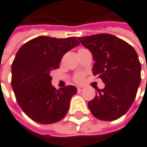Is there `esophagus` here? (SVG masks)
<instances>
[{
  "label": "esophagus",
  "mask_w": 147,
  "mask_h": 147,
  "mask_svg": "<svg viewBox=\"0 0 147 147\" xmlns=\"http://www.w3.org/2000/svg\"><path fill=\"white\" fill-rule=\"evenodd\" d=\"M84 86H78V92H82V91H84Z\"/></svg>",
  "instance_id": "34e87169"
}]
</instances>
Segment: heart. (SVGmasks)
I'll list each match as a JSON object with an SVG mask.
<instances>
[{
	"label": "heart",
	"instance_id": "obj_1",
	"mask_svg": "<svg viewBox=\"0 0 147 147\" xmlns=\"http://www.w3.org/2000/svg\"><path fill=\"white\" fill-rule=\"evenodd\" d=\"M83 79H84V76H83L82 74H78V75H77L76 78H75V80H76L77 82H81Z\"/></svg>",
	"mask_w": 147,
	"mask_h": 147
}]
</instances>
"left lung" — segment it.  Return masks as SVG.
I'll use <instances>...</instances> for the list:
<instances>
[{"mask_svg":"<svg viewBox=\"0 0 147 147\" xmlns=\"http://www.w3.org/2000/svg\"><path fill=\"white\" fill-rule=\"evenodd\" d=\"M78 39L92 55L93 75L105 84L88 102V108L99 120H116L129 110L136 98L141 80L138 54L129 44L108 33Z\"/></svg>","mask_w":147,"mask_h":147,"instance_id":"1","label":"left lung"}]
</instances>
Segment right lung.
I'll return each instance as SVG.
<instances>
[{"label":"right lung","mask_w":147,"mask_h":147,"mask_svg":"<svg viewBox=\"0 0 147 147\" xmlns=\"http://www.w3.org/2000/svg\"><path fill=\"white\" fill-rule=\"evenodd\" d=\"M78 45L75 37L39 36L24 44L16 53L11 67V86L20 108L34 122L50 124L66 115L77 88L68 86L56 90L50 73L60 67L67 52Z\"/></svg>","instance_id":"1"}]
</instances>
